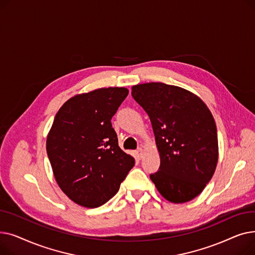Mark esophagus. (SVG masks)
Instances as JSON below:
<instances>
[{
    "instance_id": "1",
    "label": "esophagus",
    "mask_w": 255,
    "mask_h": 255,
    "mask_svg": "<svg viewBox=\"0 0 255 255\" xmlns=\"http://www.w3.org/2000/svg\"><path fill=\"white\" fill-rule=\"evenodd\" d=\"M142 155H143V151L141 148H138L136 151H135V156L138 160H140L142 158Z\"/></svg>"
}]
</instances>
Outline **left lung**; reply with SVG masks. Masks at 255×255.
Wrapping results in <instances>:
<instances>
[{"label":"left lung","instance_id":"left-lung-1","mask_svg":"<svg viewBox=\"0 0 255 255\" xmlns=\"http://www.w3.org/2000/svg\"><path fill=\"white\" fill-rule=\"evenodd\" d=\"M131 95L152 123L160 167L150 178L157 190L173 204L195 198L218 162L217 128L208 106L190 91L162 83L133 86Z\"/></svg>","mask_w":255,"mask_h":255}]
</instances>
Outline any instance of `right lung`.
I'll return each mask as SVG.
<instances>
[{"label":"right lung","mask_w":255,"mask_h":255,"mask_svg":"<svg viewBox=\"0 0 255 255\" xmlns=\"http://www.w3.org/2000/svg\"><path fill=\"white\" fill-rule=\"evenodd\" d=\"M126 88L78 94L57 113L46 152L61 190L75 204L98 208L116 195L134 158L121 150L111 120L127 97Z\"/></svg>","instance_id":"add662e5"}]
</instances>
